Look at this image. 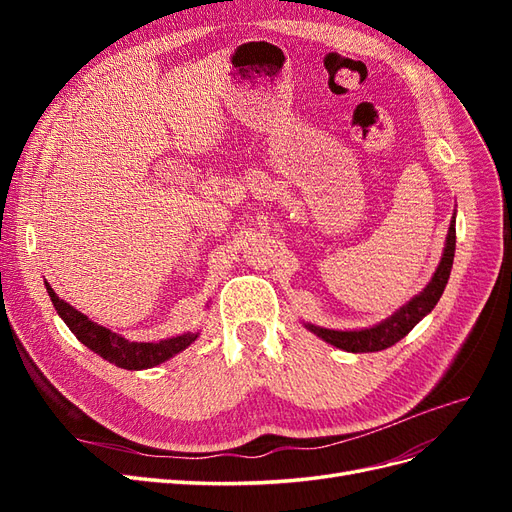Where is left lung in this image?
Listing matches in <instances>:
<instances>
[{
    "label": "left lung",
    "instance_id": "left-lung-1",
    "mask_svg": "<svg viewBox=\"0 0 512 512\" xmlns=\"http://www.w3.org/2000/svg\"><path fill=\"white\" fill-rule=\"evenodd\" d=\"M455 239L457 237H455V213H453L451 226H448V235L444 241V252L438 262L436 273L431 275L429 284L421 292L414 294L406 305H401L389 318H384L382 322L374 324V327L354 329V331L324 329V327H316L312 322H303L305 329L324 339L327 344L342 348L346 352H378L384 348H391L393 344L399 342L401 337H406L440 301L453 269Z\"/></svg>",
    "mask_w": 512,
    "mask_h": 512
}]
</instances>
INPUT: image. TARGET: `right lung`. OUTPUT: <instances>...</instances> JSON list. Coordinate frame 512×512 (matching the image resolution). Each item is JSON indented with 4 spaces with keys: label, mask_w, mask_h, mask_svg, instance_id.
<instances>
[{
    "label": "right lung",
    "mask_w": 512,
    "mask_h": 512,
    "mask_svg": "<svg viewBox=\"0 0 512 512\" xmlns=\"http://www.w3.org/2000/svg\"><path fill=\"white\" fill-rule=\"evenodd\" d=\"M46 292H49L51 303L57 309L59 318L64 320L70 331L76 335L81 344H85L89 350H94L100 354L104 361L113 363L121 369H149L156 367L168 359H173L175 354L188 348L192 342L198 339V331L192 333H181L175 337H166L160 339V342H130V339L121 337L119 333H113L111 329L102 327V324L89 320L85 314H81L79 309H74L70 303L57 297V292L49 286V282H44Z\"/></svg>",
    "instance_id": "obj_1"
}]
</instances>
